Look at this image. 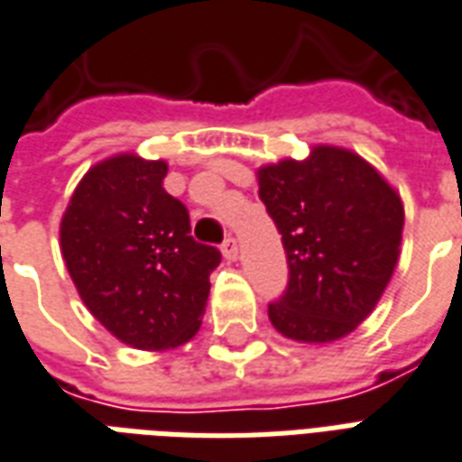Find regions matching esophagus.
I'll return each instance as SVG.
<instances>
[{"instance_id": "esophagus-1", "label": "esophagus", "mask_w": 462, "mask_h": 462, "mask_svg": "<svg viewBox=\"0 0 462 462\" xmlns=\"http://www.w3.org/2000/svg\"><path fill=\"white\" fill-rule=\"evenodd\" d=\"M221 253H224V258L226 260H236V255H238V244H236L234 236L224 238V244H221Z\"/></svg>"}]
</instances>
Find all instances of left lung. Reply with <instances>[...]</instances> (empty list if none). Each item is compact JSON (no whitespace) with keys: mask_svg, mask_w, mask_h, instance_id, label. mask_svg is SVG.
I'll return each instance as SVG.
<instances>
[{"mask_svg":"<svg viewBox=\"0 0 462 462\" xmlns=\"http://www.w3.org/2000/svg\"><path fill=\"white\" fill-rule=\"evenodd\" d=\"M258 197L287 255V287L268 304L292 341L328 343L375 310L400 258L404 209L373 165L319 145L307 161L260 168Z\"/></svg>","mask_w":462,"mask_h":462,"instance_id":"8db88e82","label":"left lung"}]
</instances>
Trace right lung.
Instances as JSON below:
<instances>
[{"mask_svg":"<svg viewBox=\"0 0 462 462\" xmlns=\"http://www.w3.org/2000/svg\"><path fill=\"white\" fill-rule=\"evenodd\" d=\"M168 165L116 155L87 172L60 224L62 260L87 310L119 341L182 346L199 331L214 245L194 241L189 211L165 192Z\"/></svg>","mask_w":462,"mask_h":462,"instance_id":"obj_1","label":"right lung"}]
</instances>
